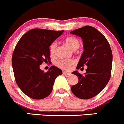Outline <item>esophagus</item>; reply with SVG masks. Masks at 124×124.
<instances>
[{"label":"esophagus","mask_w":124,"mask_h":124,"mask_svg":"<svg viewBox=\"0 0 124 124\" xmlns=\"http://www.w3.org/2000/svg\"><path fill=\"white\" fill-rule=\"evenodd\" d=\"M63 74L64 75H66V76H70V75H71V74L70 73V72H64V71H63Z\"/></svg>","instance_id":"esophagus-1"}]
</instances>
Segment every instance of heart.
<instances>
[{
  "instance_id": "obj_1",
  "label": "heart",
  "mask_w": 124,
  "mask_h": 124,
  "mask_svg": "<svg viewBox=\"0 0 124 124\" xmlns=\"http://www.w3.org/2000/svg\"><path fill=\"white\" fill-rule=\"evenodd\" d=\"M64 41L72 50H76L78 49L80 45V41L76 37H73V36L66 37L64 39ZM56 46H57V44L54 42L52 43L50 46V53L52 56H54L55 55ZM74 63V60L72 59H62V60H59L56 61L55 62V64L56 66L61 70H64V71H69L71 70Z\"/></svg>"
}]
</instances>
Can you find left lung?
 Returning a JSON list of instances; mask_svg holds the SVG:
<instances>
[{
	"label": "left lung",
	"mask_w": 124,
	"mask_h": 124,
	"mask_svg": "<svg viewBox=\"0 0 124 124\" xmlns=\"http://www.w3.org/2000/svg\"><path fill=\"white\" fill-rule=\"evenodd\" d=\"M82 39L84 51L77 69L87 66L86 72L81 74L74 71L78 77L77 84L71 87L72 93L84 100L90 99L100 93L111 78L112 54L110 45L100 32L90 26H85L71 32Z\"/></svg>",
	"instance_id": "left-lung-1"
}]
</instances>
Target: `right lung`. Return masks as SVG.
<instances>
[{
	"instance_id": "obj_1",
	"label": "right lung",
	"mask_w": 124,
	"mask_h": 124,
	"mask_svg": "<svg viewBox=\"0 0 124 124\" xmlns=\"http://www.w3.org/2000/svg\"><path fill=\"white\" fill-rule=\"evenodd\" d=\"M63 31L32 29L20 38L15 48L12 62L15 81L23 92L32 99L48 96L56 77L62 74V71L54 66L46 72L39 67L49 62L50 46Z\"/></svg>"
}]
</instances>
